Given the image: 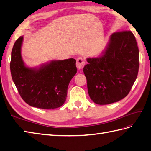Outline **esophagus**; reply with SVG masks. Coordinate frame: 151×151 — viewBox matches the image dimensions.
<instances>
[{
  "label": "esophagus",
  "mask_w": 151,
  "mask_h": 151,
  "mask_svg": "<svg viewBox=\"0 0 151 151\" xmlns=\"http://www.w3.org/2000/svg\"><path fill=\"white\" fill-rule=\"evenodd\" d=\"M85 65V60L82 57H78L76 59V67L78 69H82Z\"/></svg>",
  "instance_id": "1"
}]
</instances>
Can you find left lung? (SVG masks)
<instances>
[{
	"mask_svg": "<svg viewBox=\"0 0 151 151\" xmlns=\"http://www.w3.org/2000/svg\"><path fill=\"white\" fill-rule=\"evenodd\" d=\"M83 68L91 99L98 105L117 102L129 94L137 79L139 50L129 30L116 32L101 55L87 58Z\"/></svg>",
	"mask_w": 151,
	"mask_h": 151,
	"instance_id": "obj_1",
	"label": "left lung"
}]
</instances>
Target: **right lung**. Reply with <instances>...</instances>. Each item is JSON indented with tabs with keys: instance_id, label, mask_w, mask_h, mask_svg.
<instances>
[{
	"instance_id": "obj_1",
	"label": "right lung",
	"mask_w": 151,
	"mask_h": 151,
	"mask_svg": "<svg viewBox=\"0 0 151 151\" xmlns=\"http://www.w3.org/2000/svg\"><path fill=\"white\" fill-rule=\"evenodd\" d=\"M23 36L15 41L10 63L12 79L22 98L28 105L42 109L61 106L67 97L68 87L77 72L76 60H53L39 69L24 65L21 55Z\"/></svg>"
}]
</instances>
